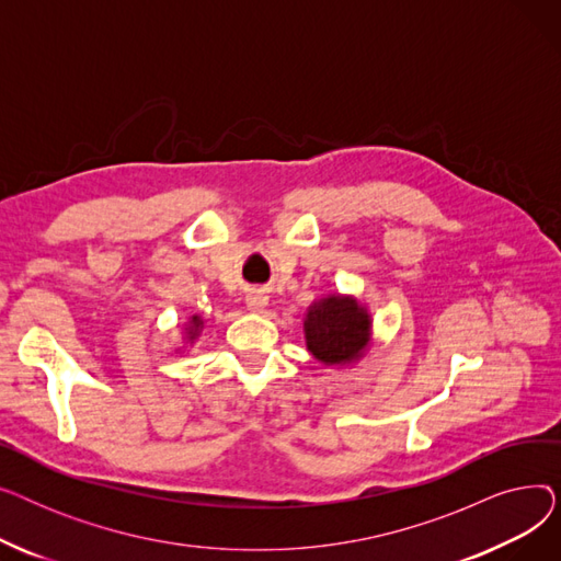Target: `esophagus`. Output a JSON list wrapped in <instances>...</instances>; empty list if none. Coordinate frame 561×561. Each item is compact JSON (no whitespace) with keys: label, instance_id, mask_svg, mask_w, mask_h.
<instances>
[{"label":"esophagus","instance_id":"esophagus-1","mask_svg":"<svg viewBox=\"0 0 561 561\" xmlns=\"http://www.w3.org/2000/svg\"><path fill=\"white\" fill-rule=\"evenodd\" d=\"M245 302H248V309H250V311L261 313V311H265V307H268V296H265L263 290H250Z\"/></svg>","mask_w":561,"mask_h":561}]
</instances>
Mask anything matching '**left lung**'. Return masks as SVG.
I'll use <instances>...</instances> for the list:
<instances>
[{"label": "left lung", "instance_id": "8db88e82", "mask_svg": "<svg viewBox=\"0 0 561 561\" xmlns=\"http://www.w3.org/2000/svg\"><path fill=\"white\" fill-rule=\"evenodd\" d=\"M370 313L352 296L316 300L305 316L307 350L325 366H345L362 359L370 343Z\"/></svg>", "mask_w": 561, "mask_h": 561}]
</instances>
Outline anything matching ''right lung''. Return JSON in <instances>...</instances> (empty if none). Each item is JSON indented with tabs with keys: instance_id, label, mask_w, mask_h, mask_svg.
I'll return each mask as SVG.
<instances>
[{
	"instance_id": "right-lung-1",
	"label": "right lung",
	"mask_w": 561,
	"mask_h": 561,
	"mask_svg": "<svg viewBox=\"0 0 561 561\" xmlns=\"http://www.w3.org/2000/svg\"><path fill=\"white\" fill-rule=\"evenodd\" d=\"M199 330H202V318L199 316H193L188 320V328H186V341L193 343L197 336H199Z\"/></svg>"
}]
</instances>
